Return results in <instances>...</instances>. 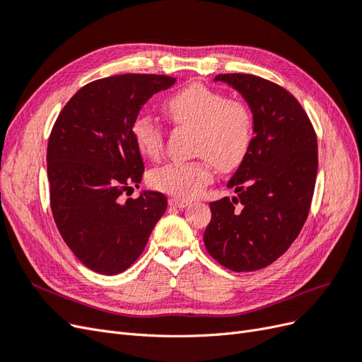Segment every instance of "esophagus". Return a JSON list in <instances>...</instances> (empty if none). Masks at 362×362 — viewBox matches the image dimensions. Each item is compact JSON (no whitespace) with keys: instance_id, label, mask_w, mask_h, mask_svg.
Masks as SVG:
<instances>
[{"instance_id":"obj_1","label":"esophagus","mask_w":362,"mask_h":362,"mask_svg":"<svg viewBox=\"0 0 362 362\" xmlns=\"http://www.w3.org/2000/svg\"><path fill=\"white\" fill-rule=\"evenodd\" d=\"M169 205L170 206H177V208H184L190 205V201L189 199H182V198H170L169 199Z\"/></svg>"}]
</instances>
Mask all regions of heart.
Segmentation results:
<instances>
[{"instance_id": "obj_1", "label": "heart", "mask_w": 362, "mask_h": 362, "mask_svg": "<svg viewBox=\"0 0 362 362\" xmlns=\"http://www.w3.org/2000/svg\"><path fill=\"white\" fill-rule=\"evenodd\" d=\"M164 115L175 127L193 129L192 154L198 160L169 163L152 170L154 189L189 199L213 180V166L221 172L237 169L246 158L254 136L249 105L194 83L173 93L163 104ZM133 139L141 156L157 160L163 154L164 136L160 125L146 116L133 122Z\"/></svg>"}]
</instances>
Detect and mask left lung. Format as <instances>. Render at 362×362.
Returning a JSON list of instances; mask_svg holds the SVG:
<instances>
[{"mask_svg": "<svg viewBox=\"0 0 362 362\" xmlns=\"http://www.w3.org/2000/svg\"><path fill=\"white\" fill-rule=\"evenodd\" d=\"M242 93L254 116V137L228 187L237 196L210 202L204 243L233 272L264 269L299 235L308 217L319 166L308 115L284 87L250 74H218Z\"/></svg>", "mask_w": 362, "mask_h": 362, "instance_id": "obj_1", "label": "left lung"}]
</instances>
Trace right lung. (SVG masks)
Returning a JSON list of instances; mask_svg holds the SVG:
<instances>
[{
    "instance_id": "obj_1",
    "label": "right lung",
    "mask_w": 362,
    "mask_h": 362,
    "mask_svg": "<svg viewBox=\"0 0 362 362\" xmlns=\"http://www.w3.org/2000/svg\"><path fill=\"white\" fill-rule=\"evenodd\" d=\"M175 78L124 74L86 84L63 107L47 151L51 211L74 255L101 275L127 270L168 208L166 196L139 187L145 166L133 122L152 95ZM128 194V193H127Z\"/></svg>"
}]
</instances>
